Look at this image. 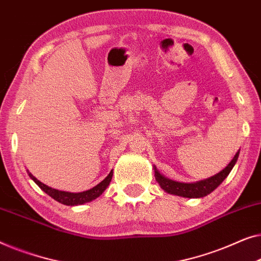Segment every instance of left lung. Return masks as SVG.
Here are the masks:
<instances>
[{
  "instance_id": "left-lung-1",
  "label": "left lung",
  "mask_w": 261,
  "mask_h": 261,
  "mask_svg": "<svg viewBox=\"0 0 261 261\" xmlns=\"http://www.w3.org/2000/svg\"><path fill=\"white\" fill-rule=\"evenodd\" d=\"M239 152L240 151H238L236 153L233 160L230 161L228 166L223 169V170L218 172V174L214 176H212V177L202 179V181L195 183H182L177 181H172V179L167 178L166 176L161 174V172L156 169V167H153V169H155V178L156 181L159 182L161 188L166 190L169 194H174V195L183 197H189V199L207 196L208 194H211L213 192V190L218 188V187L223 182V179L229 175L230 170H232L233 167L236 166L238 157H239Z\"/></svg>"
}]
</instances>
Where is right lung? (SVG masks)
<instances>
[{
	"label": "right lung",
	"instance_id": "right-lung-1",
	"mask_svg": "<svg viewBox=\"0 0 261 261\" xmlns=\"http://www.w3.org/2000/svg\"><path fill=\"white\" fill-rule=\"evenodd\" d=\"M28 175H29V177H31L33 181H34L36 185H38L40 188L43 190V192H45L46 194H48L50 197H53V199L58 201V202L66 204V205H78V204H83L86 202H91V201H93L94 199H97V197L100 196L101 194L105 192V189L109 187L110 182H111L113 171L111 170V172H110V174L106 176V177L102 179L99 185H97L95 187H93V188H91L89 190H86V192H82V193L62 192V190L50 188V187L43 185L42 182H40L39 179L34 177V176H33L29 171H28Z\"/></svg>",
	"mask_w": 261,
	"mask_h": 261
}]
</instances>
